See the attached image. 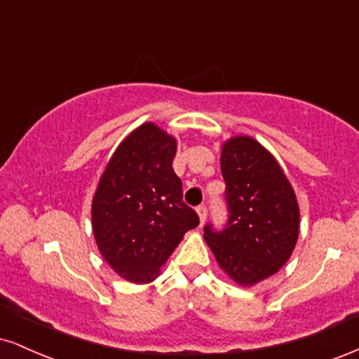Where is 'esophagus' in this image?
Here are the masks:
<instances>
[{
    "instance_id": "esophagus-1",
    "label": "esophagus",
    "mask_w": 359,
    "mask_h": 359,
    "mask_svg": "<svg viewBox=\"0 0 359 359\" xmlns=\"http://www.w3.org/2000/svg\"><path fill=\"white\" fill-rule=\"evenodd\" d=\"M196 213H198V216H200V221H201V224L205 223V219H206V215H208V211H206V206L205 205H200L196 208Z\"/></svg>"
}]
</instances>
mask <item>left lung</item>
<instances>
[{
  "instance_id": "8db88e82",
  "label": "left lung",
  "mask_w": 359,
  "mask_h": 359,
  "mask_svg": "<svg viewBox=\"0 0 359 359\" xmlns=\"http://www.w3.org/2000/svg\"><path fill=\"white\" fill-rule=\"evenodd\" d=\"M229 219L223 231L205 226V241L219 268L240 286H255L290 259L299 236L294 189L276 158L246 135L221 148Z\"/></svg>"
}]
</instances>
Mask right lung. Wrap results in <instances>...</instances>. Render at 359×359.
<instances>
[{"instance_id": "add662e5", "label": "right lung", "mask_w": 359, "mask_h": 359, "mask_svg": "<svg viewBox=\"0 0 359 359\" xmlns=\"http://www.w3.org/2000/svg\"><path fill=\"white\" fill-rule=\"evenodd\" d=\"M176 138L148 121L109 158L91 203V226L106 263L126 281L159 276L184 233L200 224L172 171Z\"/></svg>"}]
</instances>
